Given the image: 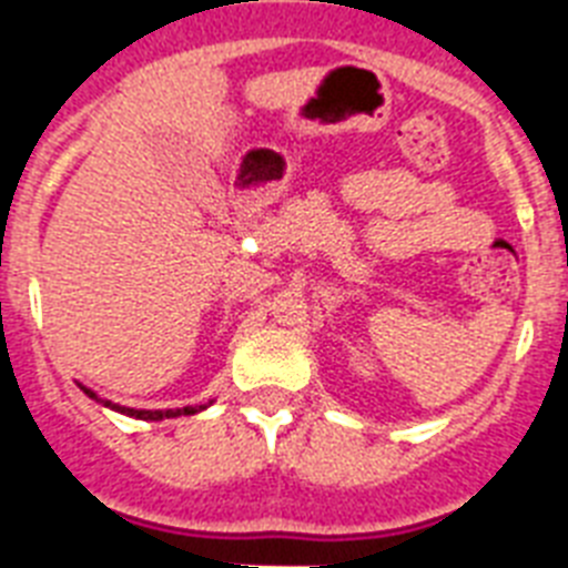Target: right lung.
Masks as SVG:
<instances>
[{"label":"right lung","instance_id":"1","mask_svg":"<svg viewBox=\"0 0 568 568\" xmlns=\"http://www.w3.org/2000/svg\"><path fill=\"white\" fill-rule=\"evenodd\" d=\"M82 392L88 397H93V400H100L102 406H111V409H118V413L123 415H132V418H141V422H162V418H176V415H194L200 413V409H205L203 406H182V409H129V406H118V404H111V400H102V397H97L91 392V388H84Z\"/></svg>","mask_w":568,"mask_h":568}]
</instances>
